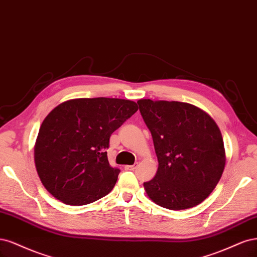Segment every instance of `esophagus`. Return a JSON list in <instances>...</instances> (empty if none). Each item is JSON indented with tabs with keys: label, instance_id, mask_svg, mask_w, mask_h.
<instances>
[{
	"label": "esophagus",
	"instance_id": "obj_1",
	"mask_svg": "<svg viewBox=\"0 0 257 257\" xmlns=\"http://www.w3.org/2000/svg\"><path fill=\"white\" fill-rule=\"evenodd\" d=\"M137 167H138V163H135V164H132V165H126L125 169L128 170V171H135L137 169Z\"/></svg>",
	"mask_w": 257,
	"mask_h": 257
}]
</instances>
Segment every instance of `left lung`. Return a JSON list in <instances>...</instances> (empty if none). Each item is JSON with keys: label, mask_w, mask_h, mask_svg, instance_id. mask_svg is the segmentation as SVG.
<instances>
[{"label": "left lung", "mask_w": 257, "mask_h": 257, "mask_svg": "<svg viewBox=\"0 0 257 257\" xmlns=\"http://www.w3.org/2000/svg\"><path fill=\"white\" fill-rule=\"evenodd\" d=\"M138 104L159 162L155 177L144 183L147 195L172 210L202 203L218 185L225 167L217 123L186 102L141 99Z\"/></svg>", "instance_id": "1"}]
</instances>
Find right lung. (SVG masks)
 Wrapping results in <instances>:
<instances>
[{
    "instance_id": "1",
    "label": "right lung",
    "mask_w": 257,
    "mask_h": 257,
    "mask_svg": "<svg viewBox=\"0 0 257 257\" xmlns=\"http://www.w3.org/2000/svg\"><path fill=\"white\" fill-rule=\"evenodd\" d=\"M138 111L117 98H80L48 114L35 144L41 183L55 198L81 206L103 197L116 184L119 169L107 160L110 137Z\"/></svg>"
}]
</instances>
